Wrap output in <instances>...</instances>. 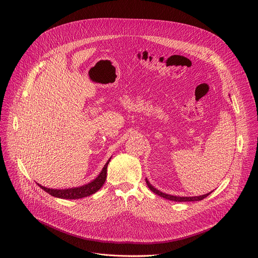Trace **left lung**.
Listing matches in <instances>:
<instances>
[{
    "label": "left lung",
    "instance_id": "obj_1",
    "mask_svg": "<svg viewBox=\"0 0 258 258\" xmlns=\"http://www.w3.org/2000/svg\"><path fill=\"white\" fill-rule=\"evenodd\" d=\"M146 182H147V186L149 187V189L152 191V192H154L155 194H157L158 196H160V197H163V198H165V199H167V200H171V201H176V202H186V201H200V200H202V199H204V198H206L209 194H211V192L210 193H208V194H205V195H202V196H195V197H179V196H172V195H168V194H165V193H162V192H160V191H158L157 189H155L154 187H152L151 186V183L146 179Z\"/></svg>",
    "mask_w": 258,
    "mask_h": 258
}]
</instances>
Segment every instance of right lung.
I'll return each mask as SVG.
<instances>
[{"label": "right lung", "instance_id": "obj_1", "mask_svg": "<svg viewBox=\"0 0 258 258\" xmlns=\"http://www.w3.org/2000/svg\"><path fill=\"white\" fill-rule=\"evenodd\" d=\"M110 159L104 165V167H103L102 171L100 172V174L98 175V177H96L93 181H91L90 183H88V185H85L83 187L65 189V190H54V189H48L46 187H43V186L39 185V183L38 185L44 191L49 193L50 195L57 197V198H61V199H80V198L90 196V195L96 193L98 190H100L101 187L103 186V183L105 182L106 177H107V166H108Z\"/></svg>", "mask_w": 258, "mask_h": 258}]
</instances>
